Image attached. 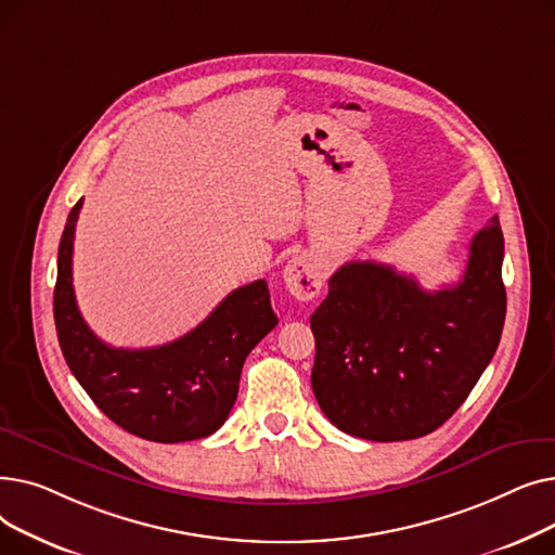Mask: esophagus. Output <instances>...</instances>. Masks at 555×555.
Segmentation results:
<instances>
[{
	"label": "esophagus",
	"instance_id": "esophagus-1",
	"mask_svg": "<svg viewBox=\"0 0 555 555\" xmlns=\"http://www.w3.org/2000/svg\"><path fill=\"white\" fill-rule=\"evenodd\" d=\"M283 281L287 293L299 301L314 299L324 287V268L312 254H299L293 260H287L283 270Z\"/></svg>",
	"mask_w": 555,
	"mask_h": 555
}]
</instances>
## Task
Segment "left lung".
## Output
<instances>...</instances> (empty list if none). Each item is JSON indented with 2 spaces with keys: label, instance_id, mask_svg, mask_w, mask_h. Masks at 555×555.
<instances>
[{
  "label": "left lung",
  "instance_id": "left-lung-1",
  "mask_svg": "<svg viewBox=\"0 0 555 555\" xmlns=\"http://www.w3.org/2000/svg\"><path fill=\"white\" fill-rule=\"evenodd\" d=\"M504 236L494 216L470 243L456 285L351 260L312 317V391L326 418L366 441H410L441 427L490 364L506 317Z\"/></svg>",
  "mask_w": 555,
  "mask_h": 555
}]
</instances>
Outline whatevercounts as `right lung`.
I'll return each mask as SVG.
<instances>
[{"label":"right lung","instance_id":"obj_1","mask_svg":"<svg viewBox=\"0 0 555 555\" xmlns=\"http://www.w3.org/2000/svg\"><path fill=\"white\" fill-rule=\"evenodd\" d=\"M82 199L69 211L53 289V319L63 356L99 410L126 431L155 443L204 439L227 421L251 348L279 319L268 283L258 279L227 295L204 322L155 348L101 341L76 306L72 285L74 231Z\"/></svg>","mask_w":555,"mask_h":555}]
</instances>
